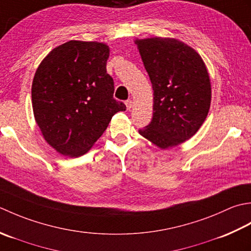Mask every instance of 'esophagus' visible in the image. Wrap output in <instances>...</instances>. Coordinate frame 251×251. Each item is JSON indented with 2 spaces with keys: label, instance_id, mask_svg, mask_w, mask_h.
<instances>
[{
  "label": "esophagus",
  "instance_id": "obj_1",
  "mask_svg": "<svg viewBox=\"0 0 251 251\" xmlns=\"http://www.w3.org/2000/svg\"><path fill=\"white\" fill-rule=\"evenodd\" d=\"M126 109L127 110H130L132 107H133V101L131 100H127L126 101Z\"/></svg>",
  "mask_w": 251,
  "mask_h": 251
}]
</instances>
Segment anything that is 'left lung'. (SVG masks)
I'll return each mask as SVG.
<instances>
[{"label":"left lung","instance_id":"1","mask_svg":"<svg viewBox=\"0 0 251 251\" xmlns=\"http://www.w3.org/2000/svg\"><path fill=\"white\" fill-rule=\"evenodd\" d=\"M154 91L151 122L140 134L160 150L190 140L206 120L211 82L201 56L175 38H135Z\"/></svg>","mask_w":251,"mask_h":251}]
</instances>
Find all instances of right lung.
<instances>
[{"label": "right lung", "instance_id": "add662e5", "mask_svg": "<svg viewBox=\"0 0 251 251\" xmlns=\"http://www.w3.org/2000/svg\"><path fill=\"white\" fill-rule=\"evenodd\" d=\"M110 50L96 41L71 40L41 61L32 81L34 120L48 144L67 157L88 152L126 105L114 99L107 74Z\"/></svg>", "mask_w": 251, "mask_h": 251}]
</instances>
